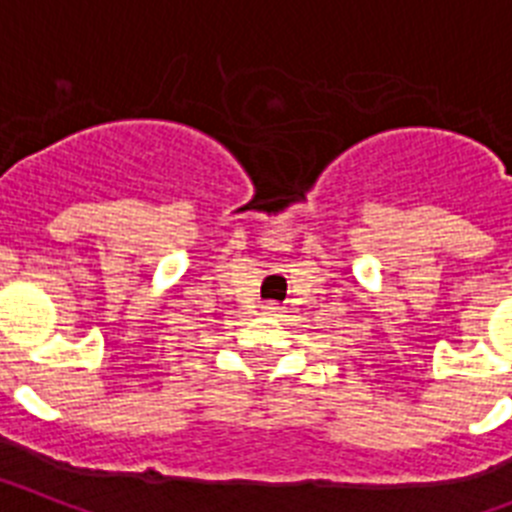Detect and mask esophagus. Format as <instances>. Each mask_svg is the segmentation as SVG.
<instances>
[{"mask_svg": "<svg viewBox=\"0 0 512 512\" xmlns=\"http://www.w3.org/2000/svg\"><path fill=\"white\" fill-rule=\"evenodd\" d=\"M278 309H281L278 304H265V311H278Z\"/></svg>", "mask_w": 512, "mask_h": 512, "instance_id": "34e87169", "label": "esophagus"}]
</instances>
